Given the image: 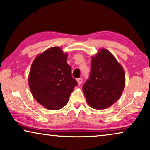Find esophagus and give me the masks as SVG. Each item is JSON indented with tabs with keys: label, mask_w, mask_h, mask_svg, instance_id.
Masks as SVG:
<instances>
[{
	"label": "esophagus",
	"mask_w": 150,
	"mask_h": 150,
	"mask_svg": "<svg viewBox=\"0 0 150 150\" xmlns=\"http://www.w3.org/2000/svg\"><path fill=\"white\" fill-rule=\"evenodd\" d=\"M82 82H83V79H82V78H79V79H77L78 85H81V84L82 83Z\"/></svg>",
	"instance_id": "obj_1"
}]
</instances>
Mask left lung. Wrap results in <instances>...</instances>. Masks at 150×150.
I'll return each instance as SVG.
<instances>
[{
    "label": "left lung",
    "mask_w": 150,
    "mask_h": 150,
    "mask_svg": "<svg viewBox=\"0 0 150 150\" xmlns=\"http://www.w3.org/2000/svg\"><path fill=\"white\" fill-rule=\"evenodd\" d=\"M125 81L124 70L115 57L100 49L91 57V73L83 87L88 104L95 109L110 107L122 96Z\"/></svg>",
    "instance_id": "left-lung-1"
}]
</instances>
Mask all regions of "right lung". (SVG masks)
<instances>
[{"mask_svg":"<svg viewBox=\"0 0 150 150\" xmlns=\"http://www.w3.org/2000/svg\"><path fill=\"white\" fill-rule=\"evenodd\" d=\"M67 56L60 47H52L38 54L31 65L30 90L36 101L48 110L64 107L77 85L66 62Z\"/></svg>","mask_w":150,"mask_h":150,"instance_id":"right-lung-1","label":"right lung"}]
</instances>
